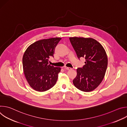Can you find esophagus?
Instances as JSON below:
<instances>
[{"instance_id":"obj_1","label":"esophagus","mask_w":127,"mask_h":127,"mask_svg":"<svg viewBox=\"0 0 127 127\" xmlns=\"http://www.w3.org/2000/svg\"><path fill=\"white\" fill-rule=\"evenodd\" d=\"M64 68H65V69H67V70H71V69H72L71 68H70V67H66V66H65Z\"/></svg>"}]
</instances>
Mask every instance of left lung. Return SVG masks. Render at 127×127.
I'll use <instances>...</instances> for the list:
<instances>
[{
  "instance_id": "8db88e82",
  "label": "left lung",
  "mask_w": 127,
  "mask_h": 127,
  "mask_svg": "<svg viewBox=\"0 0 127 127\" xmlns=\"http://www.w3.org/2000/svg\"><path fill=\"white\" fill-rule=\"evenodd\" d=\"M70 41L79 59L86 61L82 68L77 69V75L73 79L74 86L82 92L95 90L102 82L107 66V57L102 46L90 38L70 37Z\"/></svg>"
}]
</instances>
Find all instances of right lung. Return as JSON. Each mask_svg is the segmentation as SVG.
Instances as JSON below:
<instances>
[{"label": "right lung", "instance_id": "add662e5", "mask_svg": "<svg viewBox=\"0 0 127 127\" xmlns=\"http://www.w3.org/2000/svg\"><path fill=\"white\" fill-rule=\"evenodd\" d=\"M61 39L52 38L36 41L24 54V74L30 86L35 91H47L57 82L61 68L49 64L48 59L53 56L54 49Z\"/></svg>", "mask_w": 127, "mask_h": 127}]
</instances>
